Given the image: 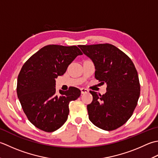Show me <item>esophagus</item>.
Returning a JSON list of instances; mask_svg holds the SVG:
<instances>
[{"label": "esophagus", "mask_w": 158, "mask_h": 158, "mask_svg": "<svg viewBox=\"0 0 158 158\" xmlns=\"http://www.w3.org/2000/svg\"><path fill=\"white\" fill-rule=\"evenodd\" d=\"M80 91H81V93L82 94H85V93H87L89 92V90L85 89V88H82L80 89Z\"/></svg>", "instance_id": "34e87169"}]
</instances>
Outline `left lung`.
<instances>
[{"instance_id":"obj_1","label":"left lung","mask_w":158,"mask_h":158,"mask_svg":"<svg viewBox=\"0 0 158 158\" xmlns=\"http://www.w3.org/2000/svg\"><path fill=\"white\" fill-rule=\"evenodd\" d=\"M78 47L94 63L97 80L106 83L104 95L90 91L89 118L95 126L110 131L125 124L132 115L140 96V86L134 63L123 52L109 44Z\"/></svg>"}]
</instances>
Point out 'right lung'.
Segmentation results:
<instances>
[{"label":"right lung","instance_id":"1","mask_svg":"<svg viewBox=\"0 0 158 158\" xmlns=\"http://www.w3.org/2000/svg\"><path fill=\"white\" fill-rule=\"evenodd\" d=\"M82 54L76 46L48 45L27 60L17 80L18 98L28 119L35 127L52 132L65 123L69 104L81 91L71 86L56 94V78L65 73L69 64Z\"/></svg>","mask_w":158,"mask_h":158}]
</instances>
